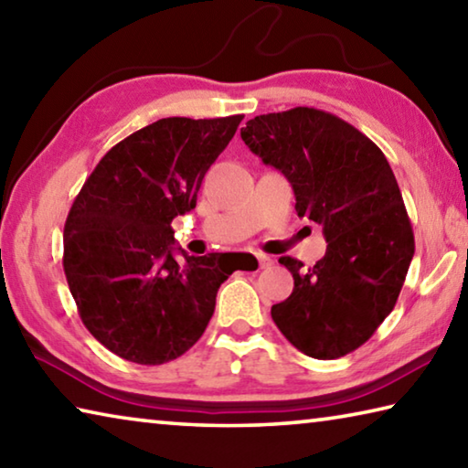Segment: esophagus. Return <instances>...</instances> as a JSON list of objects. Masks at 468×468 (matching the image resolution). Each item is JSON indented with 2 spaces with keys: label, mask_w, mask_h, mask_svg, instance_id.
Returning a JSON list of instances; mask_svg holds the SVG:
<instances>
[{
  "label": "esophagus",
  "mask_w": 468,
  "mask_h": 468,
  "mask_svg": "<svg viewBox=\"0 0 468 468\" xmlns=\"http://www.w3.org/2000/svg\"><path fill=\"white\" fill-rule=\"evenodd\" d=\"M253 258L258 260V266H260V268H268V266H272V258H271V256H266V253H253Z\"/></svg>",
  "instance_id": "34e87169"
}]
</instances>
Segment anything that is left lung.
<instances>
[{
  "instance_id": "1",
  "label": "left lung",
  "mask_w": 468,
  "mask_h": 468,
  "mask_svg": "<svg viewBox=\"0 0 468 468\" xmlns=\"http://www.w3.org/2000/svg\"><path fill=\"white\" fill-rule=\"evenodd\" d=\"M241 138L289 179L297 215L322 225L328 243L310 271L295 258L279 260L295 287L272 305V320L307 357H343L394 310L415 253L390 165L357 128L312 107L253 117Z\"/></svg>"
}]
</instances>
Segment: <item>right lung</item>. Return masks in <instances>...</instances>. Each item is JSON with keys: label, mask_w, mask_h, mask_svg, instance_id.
<instances>
[{"label": "right lung", "mask_w": 468, "mask_h": 468, "mask_svg": "<svg viewBox=\"0 0 468 468\" xmlns=\"http://www.w3.org/2000/svg\"><path fill=\"white\" fill-rule=\"evenodd\" d=\"M243 115L165 117L101 158L63 227V272L90 335L140 366L197 343L235 268L217 253L177 262L171 220L196 208L202 179Z\"/></svg>", "instance_id": "right-lung-1"}]
</instances>
